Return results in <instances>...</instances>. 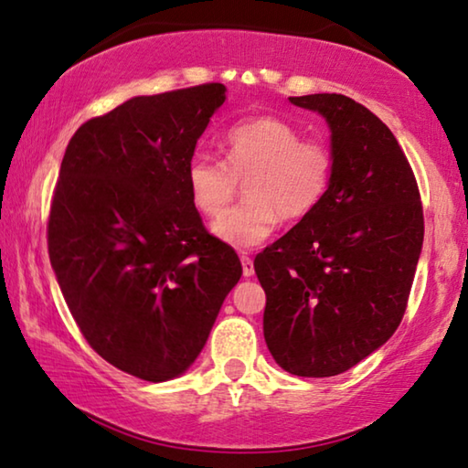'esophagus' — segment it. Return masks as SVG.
Here are the masks:
<instances>
[{
  "label": "esophagus",
  "instance_id": "1",
  "mask_svg": "<svg viewBox=\"0 0 468 468\" xmlns=\"http://www.w3.org/2000/svg\"><path fill=\"white\" fill-rule=\"evenodd\" d=\"M241 266H243V277H251L254 274V261L250 256H241Z\"/></svg>",
  "mask_w": 468,
  "mask_h": 468
}]
</instances>
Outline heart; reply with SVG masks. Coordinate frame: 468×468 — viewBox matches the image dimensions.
<instances>
[{"label":"heart","instance_id":"obj_1","mask_svg":"<svg viewBox=\"0 0 468 468\" xmlns=\"http://www.w3.org/2000/svg\"><path fill=\"white\" fill-rule=\"evenodd\" d=\"M225 162L197 154L187 165L191 204L217 217L231 202L239 181H248V202L212 222V235L235 250L261 246L277 231L281 217L302 220L327 194L333 160L324 141L303 139L302 131L277 116L237 122L222 135Z\"/></svg>","mask_w":468,"mask_h":468}]
</instances>
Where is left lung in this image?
Masks as SVG:
<instances>
[{
    "label": "left lung",
    "instance_id": "obj_1",
    "mask_svg": "<svg viewBox=\"0 0 468 468\" xmlns=\"http://www.w3.org/2000/svg\"><path fill=\"white\" fill-rule=\"evenodd\" d=\"M289 101L324 118L335 166L316 210L256 256L264 339L287 373L333 377L379 350L402 321L422 206L402 147L370 110L339 93Z\"/></svg>",
    "mask_w": 468,
    "mask_h": 468
}]
</instances>
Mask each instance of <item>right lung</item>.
<instances>
[{
    "instance_id": "add662e5",
    "label": "right lung",
    "mask_w": 468,
    "mask_h": 468,
    "mask_svg": "<svg viewBox=\"0 0 468 468\" xmlns=\"http://www.w3.org/2000/svg\"><path fill=\"white\" fill-rule=\"evenodd\" d=\"M225 100L220 83L137 95L87 121L60 166L48 225L58 285L89 346L152 383L194 365L241 277L185 179Z\"/></svg>"
}]
</instances>
